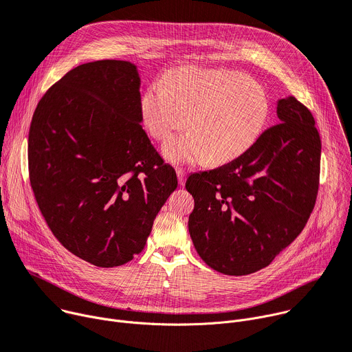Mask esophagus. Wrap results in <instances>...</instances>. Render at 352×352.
I'll use <instances>...</instances> for the list:
<instances>
[{
    "label": "esophagus",
    "instance_id": "obj_1",
    "mask_svg": "<svg viewBox=\"0 0 352 352\" xmlns=\"http://www.w3.org/2000/svg\"><path fill=\"white\" fill-rule=\"evenodd\" d=\"M177 177H178V182L179 185H185V171L182 168H177Z\"/></svg>",
    "mask_w": 352,
    "mask_h": 352
}]
</instances>
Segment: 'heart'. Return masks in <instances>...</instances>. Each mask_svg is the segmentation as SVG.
Masks as SVG:
<instances>
[{"label":"heart","mask_w":352,"mask_h":352,"mask_svg":"<svg viewBox=\"0 0 352 352\" xmlns=\"http://www.w3.org/2000/svg\"><path fill=\"white\" fill-rule=\"evenodd\" d=\"M264 88L247 74L226 69L181 67L151 84L142 97L140 111L146 129L164 142L163 154L177 164L206 158L221 164L244 154L261 136L270 116Z\"/></svg>","instance_id":"heart-1"}]
</instances>
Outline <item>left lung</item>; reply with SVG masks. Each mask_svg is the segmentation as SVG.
Listing matches in <instances>:
<instances>
[{
	"label": "left lung",
	"instance_id": "left-lung-1",
	"mask_svg": "<svg viewBox=\"0 0 352 352\" xmlns=\"http://www.w3.org/2000/svg\"><path fill=\"white\" fill-rule=\"evenodd\" d=\"M279 123L244 154L190 174L195 208L188 229L199 257L225 275L270 265L303 230L314 208L322 142L311 112L295 97L276 102Z\"/></svg>",
	"mask_w": 352,
	"mask_h": 352
}]
</instances>
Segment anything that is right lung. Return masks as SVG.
Here are the masks:
<instances>
[{"label": "right lung", "instance_id": "1", "mask_svg": "<svg viewBox=\"0 0 352 352\" xmlns=\"http://www.w3.org/2000/svg\"><path fill=\"white\" fill-rule=\"evenodd\" d=\"M140 102L133 63L92 61L50 87L30 123L29 178L47 226L102 268L142 252L178 185L143 131Z\"/></svg>", "mask_w": 352, "mask_h": 352}]
</instances>
